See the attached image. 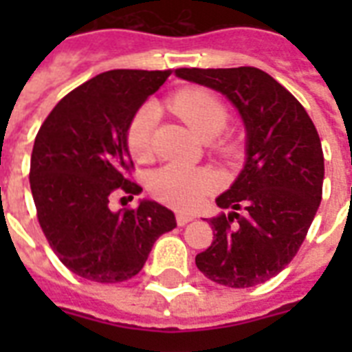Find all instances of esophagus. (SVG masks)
<instances>
[{
    "label": "esophagus",
    "instance_id": "1",
    "mask_svg": "<svg viewBox=\"0 0 352 352\" xmlns=\"http://www.w3.org/2000/svg\"><path fill=\"white\" fill-rule=\"evenodd\" d=\"M192 219H193V217L190 214H177L175 215V221H177V225H179V226L188 225V223H190Z\"/></svg>",
    "mask_w": 352,
    "mask_h": 352
}]
</instances>
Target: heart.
<instances>
[{
	"label": "heart",
	"instance_id": "obj_1",
	"mask_svg": "<svg viewBox=\"0 0 352 352\" xmlns=\"http://www.w3.org/2000/svg\"><path fill=\"white\" fill-rule=\"evenodd\" d=\"M168 106L186 122L201 138H212L228 124L230 113L219 96L204 87H184L170 96ZM159 111L153 104L142 106L126 127V148L133 159L146 162L153 155V127ZM214 151L221 157L235 153V140L219 135ZM217 175L204 166L166 164L149 177V192L157 201L175 210H195L210 193L217 190Z\"/></svg>",
	"mask_w": 352,
	"mask_h": 352
}]
</instances>
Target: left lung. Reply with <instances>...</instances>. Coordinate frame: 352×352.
<instances>
[{
	"label": "left lung",
	"mask_w": 352,
	"mask_h": 352,
	"mask_svg": "<svg viewBox=\"0 0 352 352\" xmlns=\"http://www.w3.org/2000/svg\"><path fill=\"white\" fill-rule=\"evenodd\" d=\"M177 76L219 91L246 126V164L221 214L210 219L214 241L195 265L208 279L232 289L265 283L300 250L322 201L323 149L305 107L257 67H182Z\"/></svg>",
	"instance_id": "obj_1"
}]
</instances>
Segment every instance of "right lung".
Here are the masks:
<instances>
[{"instance_id":"right-lung-1","label":"right lung","mask_w":352,"mask_h":352,"mask_svg":"<svg viewBox=\"0 0 352 352\" xmlns=\"http://www.w3.org/2000/svg\"><path fill=\"white\" fill-rule=\"evenodd\" d=\"M170 74H98L63 96L36 135L29 179L38 223L58 259L80 278L131 279L159 235L175 228L173 212L153 201L117 214L109 208L115 197L133 199L142 190L131 181L126 127Z\"/></svg>"}]
</instances>
